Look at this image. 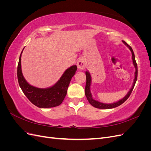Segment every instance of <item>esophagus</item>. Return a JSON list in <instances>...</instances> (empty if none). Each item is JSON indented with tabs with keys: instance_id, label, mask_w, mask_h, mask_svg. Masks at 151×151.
<instances>
[{
	"instance_id": "esophagus-1",
	"label": "esophagus",
	"mask_w": 151,
	"mask_h": 151,
	"mask_svg": "<svg viewBox=\"0 0 151 151\" xmlns=\"http://www.w3.org/2000/svg\"><path fill=\"white\" fill-rule=\"evenodd\" d=\"M77 65L79 69H84V68H86V63L84 59H80V60H79L78 62H77Z\"/></svg>"
}]
</instances>
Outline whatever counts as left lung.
Returning a JSON list of instances; mask_svg holds the SVG:
<instances>
[{"instance_id":"obj_1","label":"left lung","mask_w":151,"mask_h":151,"mask_svg":"<svg viewBox=\"0 0 151 151\" xmlns=\"http://www.w3.org/2000/svg\"><path fill=\"white\" fill-rule=\"evenodd\" d=\"M123 43L125 44L129 48V49L130 50V51L132 52V60H133V63L135 67V79H134V82L133 86H132L131 89L130 90V91L128 94L125 96L123 98V99H122L121 100H120L119 101H117L116 103H112V104H104V103H100L98 101H96V100L93 99L92 98V95H91V93L90 92V86H91V77L90 76V74L88 72H86V88H85V94L86 96L88 99V101L89 102V103L92 105L93 106L97 108H99V109H110V108H113L117 107L118 106H120L122 104H123L124 103L126 100L129 98V96H130L132 91H133V89L135 86V83L137 81V64L136 61H135V55L134 53L133 52V50H132V47L130 46V45H128L125 41H122Z\"/></svg>"}]
</instances>
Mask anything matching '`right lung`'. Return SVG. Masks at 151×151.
<instances>
[{"mask_svg":"<svg viewBox=\"0 0 151 151\" xmlns=\"http://www.w3.org/2000/svg\"><path fill=\"white\" fill-rule=\"evenodd\" d=\"M22 52L18 62L17 74L18 83L22 92L32 103L39 108H48L60 105L67 94L68 85L77 70V66L73 65L67 68L60 80L51 88L47 89L35 88L27 83L22 76L21 65Z\"/></svg>","mask_w":151,"mask_h":151,"instance_id":"right-lung-1","label":"right lung"}]
</instances>
